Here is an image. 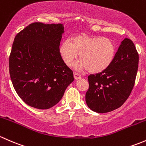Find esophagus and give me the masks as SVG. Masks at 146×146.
I'll return each mask as SVG.
<instances>
[{"mask_svg": "<svg viewBox=\"0 0 146 146\" xmlns=\"http://www.w3.org/2000/svg\"><path fill=\"white\" fill-rule=\"evenodd\" d=\"M74 77L75 80H78V79H80L81 78H82V76H81V75L79 74L74 73Z\"/></svg>", "mask_w": 146, "mask_h": 146, "instance_id": "esophagus-1", "label": "esophagus"}]
</instances>
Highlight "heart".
<instances>
[{
  "label": "heart",
  "mask_w": 146,
  "mask_h": 146,
  "mask_svg": "<svg viewBox=\"0 0 146 146\" xmlns=\"http://www.w3.org/2000/svg\"><path fill=\"white\" fill-rule=\"evenodd\" d=\"M59 52L68 67L72 65L80 55L81 60L75 64V69L79 72L88 70L91 74H99L108 70L114 62L117 48L110 38L82 34L72 36L70 40H64Z\"/></svg>",
  "instance_id": "obj_1"
}]
</instances>
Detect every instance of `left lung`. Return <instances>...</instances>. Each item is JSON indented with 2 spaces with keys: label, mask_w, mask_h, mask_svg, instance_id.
Segmentation results:
<instances>
[{
  "label": "left lung",
  "mask_w": 146,
  "mask_h": 146,
  "mask_svg": "<svg viewBox=\"0 0 146 146\" xmlns=\"http://www.w3.org/2000/svg\"><path fill=\"white\" fill-rule=\"evenodd\" d=\"M139 67V54L131 40L125 38L115 60L103 72L88 76L86 103L91 110L106 113L124 104L133 88Z\"/></svg>",
  "instance_id": "1"
}]
</instances>
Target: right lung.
Returning a JSON list of instances; mask_svg holds the SVG:
<instances>
[{"mask_svg": "<svg viewBox=\"0 0 146 146\" xmlns=\"http://www.w3.org/2000/svg\"><path fill=\"white\" fill-rule=\"evenodd\" d=\"M62 24L35 22L16 35L9 58L14 88L28 106L47 110L58 103L74 81L60 55Z\"/></svg>", "mask_w": 146, "mask_h": 146, "instance_id": "1", "label": "right lung"}]
</instances>
